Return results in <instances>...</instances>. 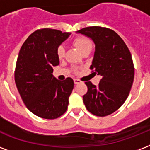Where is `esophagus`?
Wrapping results in <instances>:
<instances>
[{"mask_svg": "<svg viewBox=\"0 0 150 150\" xmlns=\"http://www.w3.org/2000/svg\"><path fill=\"white\" fill-rule=\"evenodd\" d=\"M74 82H75V85H79V84H80V83H81L82 82H81L80 80L77 79H74Z\"/></svg>", "mask_w": 150, "mask_h": 150, "instance_id": "obj_1", "label": "esophagus"}]
</instances>
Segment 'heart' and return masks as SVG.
<instances>
[{"label":"heart","mask_w":150,"mask_h":150,"mask_svg":"<svg viewBox=\"0 0 150 150\" xmlns=\"http://www.w3.org/2000/svg\"><path fill=\"white\" fill-rule=\"evenodd\" d=\"M73 43L79 50L81 53L84 51V50H88V49L91 50L92 46H93L92 41L89 38L86 37V36H79V37L75 38L74 41H73ZM57 57H58L59 58H63L64 56V53H65V50H64V47L63 46H60L57 48Z\"/></svg>","instance_id":"1"}]
</instances>
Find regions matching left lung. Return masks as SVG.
<instances>
[{
	"label": "left lung",
	"instance_id": "left-lung-1",
	"mask_svg": "<svg viewBox=\"0 0 150 150\" xmlns=\"http://www.w3.org/2000/svg\"><path fill=\"white\" fill-rule=\"evenodd\" d=\"M89 37L95 44L91 69L102 76L99 86L86 82L88 91L83 102L91 114L104 117L115 112L128 98L135 69L131 53L123 40L112 29L100 26L76 32Z\"/></svg>",
	"mask_w": 150,
	"mask_h": 150
}]
</instances>
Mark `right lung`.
I'll list each match as a JSON object with an SVG mask.
<instances>
[{"label":"right lung","mask_w":150,"mask_h":150,"mask_svg":"<svg viewBox=\"0 0 150 150\" xmlns=\"http://www.w3.org/2000/svg\"><path fill=\"white\" fill-rule=\"evenodd\" d=\"M70 33L57 29L36 30L22 44L15 67V80L26 107L36 116L55 119L65 113L74 81L57 79L53 67L59 64L57 48Z\"/></svg>","instance_id":"obj_1"}]
</instances>
